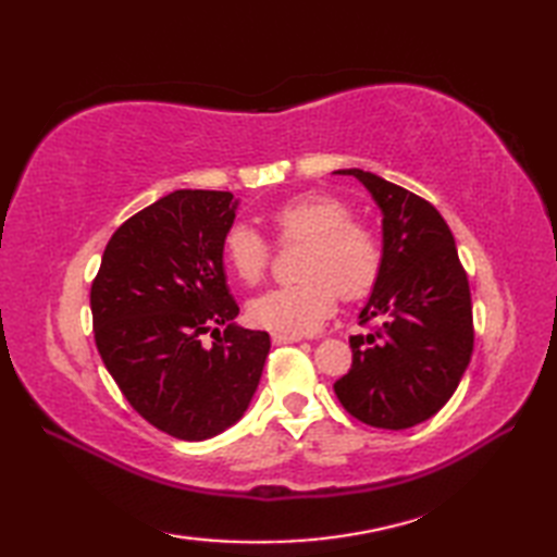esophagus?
<instances>
[{
  "instance_id": "34e87169",
  "label": "esophagus",
  "mask_w": 557,
  "mask_h": 557,
  "mask_svg": "<svg viewBox=\"0 0 557 557\" xmlns=\"http://www.w3.org/2000/svg\"><path fill=\"white\" fill-rule=\"evenodd\" d=\"M304 337L297 333H272V342L275 345H289V342H301Z\"/></svg>"
}]
</instances>
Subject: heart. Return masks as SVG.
<instances>
[{
    "label": "heart",
    "instance_id": "heart-1",
    "mask_svg": "<svg viewBox=\"0 0 557 557\" xmlns=\"http://www.w3.org/2000/svg\"><path fill=\"white\" fill-rule=\"evenodd\" d=\"M265 220L275 244H301L297 258L301 277L248 304V318L256 325L306 333L335 311L339 294L347 301H359L373 292L383 270V242L371 224L354 218L347 200L306 191L280 200ZM220 253L232 275L253 287L265 277L272 246L253 227L234 222L222 234Z\"/></svg>",
    "mask_w": 557,
    "mask_h": 557
}]
</instances>
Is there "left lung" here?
<instances>
[{"label": "left lung", "instance_id": "1", "mask_svg": "<svg viewBox=\"0 0 557 557\" xmlns=\"http://www.w3.org/2000/svg\"><path fill=\"white\" fill-rule=\"evenodd\" d=\"M383 210V270L351 335V369L333 385L339 405L373 429H411L443 409L474 351L467 270L429 200L377 174L339 170Z\"/></svg>", "mask_w": 557, "mask_h": 557}]
</instances>
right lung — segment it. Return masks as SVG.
Segmentation results:
<instances>
[{"mask_svg": "<svg viewBox=\"0 0 557 557\" xmlns=\"http://www.w3.org/2000/svg\"><path fill=\"white\" fill-rule=\"evenodd\" d=\"M232 198L180 188L138 210L104 246L90 287L104 369L140 417L180 441H206L239 421L270 351L265 330L232 323L239 306L220 253ZM215 324L225 330L206 350L199 335Z\"/></svg>", "mask_w": 557, "mask_h": 557, "instance_id": "right-lung-1", "label": "right lung"}]
</instances>
